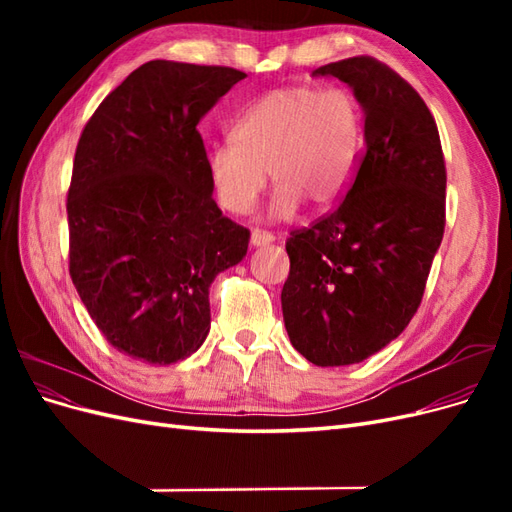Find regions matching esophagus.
I'll return each mask as SVG.
<instances>
[{"label": "esophagus", "instance_id": "34e87169", "mask_svg": "<svg viewBox=\"0 0 512 512\" xmlns=\"http://www.w3.org/2000/svg\"><path fill=\"white\" fill-rule=\"evenodd\" d=\"M273 241H275V237L271 235V232H265V230H252V237H250L252 247H265V245H271Z\"/></svg>", "mask_w": 512, "mask_h": 512}]
</instances>
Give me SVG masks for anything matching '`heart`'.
<instances>
[{
    "label": "heart",
    "mask_w": 512,
    "mask_h": 512,
    "mask_svg": "<svg viewBox=\"0 0 512 512\" xmlns=\"http://www.w3.org/2000/svg\"><path fill=\"white\" fill-rule=\"evenodd\" d=\"M230 136L207 156L220 205L250 213L269 170L277 183L271 218L288 220L303 200L331 209L346 194L361 153V108L346 89L280 87L247 108Z\"/></svg>",
    "instance_id": "b5f03b06"
}]
</instances>
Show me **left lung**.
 Here are the masks:
<instances>
[{
  "instance_id": "left-lung-1",
  "label": "left lung",
  "mask_w": 512,
  "mask_h": 512,
  "mask_svg": "<svg viewBox=\"0 0 512 512\" xmlns=\"http://www.w3.org/2000/svg\"><path fill=\"white\" fill-rule=\"evenodd\" d=\"M312 76L352 89L365 153L344 203L286 241L282 312L294 350L342 367L391 344L421 305L444 235L446 168L427 104L389 66L361 55Z\"/></svg>"
}]
</instances>
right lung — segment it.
I'll return each mask as SVG.
<instances>
[{"instance_id":"right-lung-1","label":"right lung","mask_w":512,"mask_h":512,"mask_svg":"<svg viewBox=\"0 0 512 512\" xmlns=\"http://www.w3.org/2000/svg\"><path fill=\"white\" fill-rule=\"evenodd\" d=\"M245 72L156 59L91 115L68 190L70 275L96 327L149 365L188 359L211 327L209 288L250 230L213 200L196 126Z\"/></svg>"}]
</instances>
